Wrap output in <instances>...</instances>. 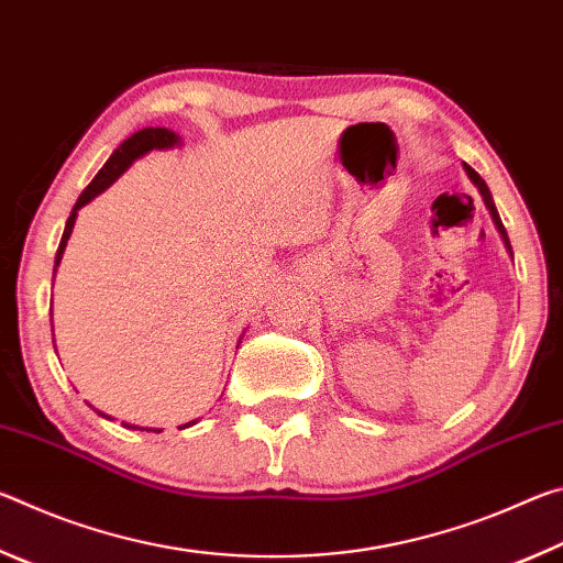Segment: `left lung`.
<instances>
[{
    "label": "left lung",
    "instance_id": "8db88e82",
    "mask_svg": "<svg viewBox=\"0 0 563 563\" xmlns=\"http://www.w3.org/2000/svg\"><path fill=\"white\" fill-rule=\"evenodd\" d=\"M464 170H466V176H470V180L472 184L476 186V190H479L482 194V201H484V206L489 208V216H492V221H494V225H497V231H499V235H501V241H504V247H507L509 251V255H511V261H514V253H511V243H509V235H507V231H504V223H501V218H499V213H497V206H494V198H492V190L487 188V184H484V178L476 174V170L472 168V166H466L464 164Z\"/></svg>",
    "mask_w": 563,
    "mask_h": 563
}]
</instances>
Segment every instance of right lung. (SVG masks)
Masks as SVG:
<instances>
[{
	"label": "right lung",
	"mask_w": 563,
	"mask_h": 563,
	"mask_svg": "<svg viewBox=\"0 0 563 563\" xmlns=\"http://www.w3.org/2000/svg\"><path fill=\"white\" fill-rule=\"evenodd\" d=\"M184 144L180 141L178 133H174L170 129H161V126H148V129H141L136 133H131V136L123 141V144L113 151V154L109 156L107 164H103V168L99 170L97 176H93L91 184L84 188V194L79 196V201L74 203L71 208V216L69 221H66V228H64V235H62V243H59V251H56V261H54V275H56V268H59L62 263V255H64V247H66V241H69V235L74 231V223H76V216H79V211L87 203H91L93 198L101 196L103 190H107L109 186H113L119 180V176H123L129 170V166L133 164V161H139L141 156L151 154V151H166V148H176ZM93 412L111 419L109 415L99 412L97 407H93ZM198 422V419H190V422H186L184 427H178V430H186V427H194ZM123 427H129V430H146V427H136V424H129V422H121ZM148 432V430H146ZM151 432H161V430H151Z\"/></svg>",
	"instance_id": "obj_1"
}]
</instances>
